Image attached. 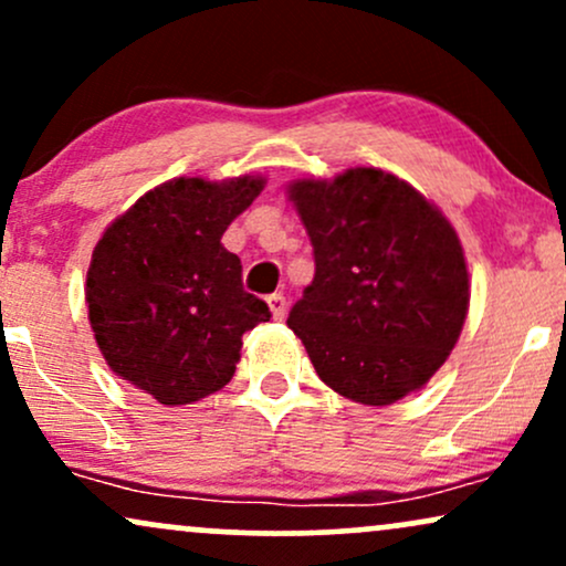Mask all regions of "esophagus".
<instances>
[{
    "instance_id": "esophagus-1",
    "label": "esophagus",
    "mask_w": 566,
    "mask_h": 566,
    "mask_svg": "<svg viewBox=\"0 0 566 566\" xmlns=\"http://www.w3.org/2000/svg\"><path fill=\"white\" fill-rule=\"evenodd\" d=\"M265 303H269L271 316H274V319H284V314H287V297H284L282 292H274V295H269V297H265Z\"/></svg>"
}]
</instances>
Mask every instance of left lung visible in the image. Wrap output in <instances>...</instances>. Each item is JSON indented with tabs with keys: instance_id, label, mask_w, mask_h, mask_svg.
<instances>
[{
	"instance_id": "left-lung-1",
	"label": "left lung",
	"mask_w": 566,
	"mask_h": 566,
	"mask_svg": "<svg viewBox=\"0 0 566 566\" xmlns=\"http://www.w3.org/2000/svg\"><path fill=\"white\" fill-rule=\"evenodd\" d=\"M287 193L316 263L287 327L316 375L369 407L423 388L458 343L471 301L450 220L378 167L292 180Z\"/></svg>"
}]
</instances>
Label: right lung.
<instances>
[{"label": "right lung", "mask_w": 566, "mask_h": 566, "mask_svg": "<svg viewBox=\"0 0 566 566\" xmlns=\"http://www.w3.org/2000/svg\"><path fill=\"white\" fill-rule=\"evenodd\" d=\"M263 186L261 175L167 180L95 244L84 287L95 343L122 380L159 405L220 391L237 373L242 335L271 319L220 244Z\"/></svg>", "instance_id": "1"}]
</instances>
